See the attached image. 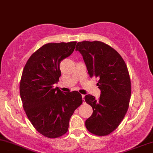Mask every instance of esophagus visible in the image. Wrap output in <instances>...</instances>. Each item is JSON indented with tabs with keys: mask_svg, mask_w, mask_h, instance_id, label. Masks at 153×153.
Instances as JSON below:
<instances>
[{
	"mask_svg": "<svg viewBox=\"0 0 153 153\" xmlns=\"http://www.w3.org/2000/svg\"><path fill=\"white\" fill-rule=\"evenodd\" d=\"M82 97L83 103H85V100H84V97H85V95H82Z\"/></svg>",
	"mask_w": 153,
	"mask_h": 153,
	"instance_id": "esophagus-1",
	"label": "esophagus"
}]
</instances>
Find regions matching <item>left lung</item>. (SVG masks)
<instances>
[{"mask_svg":"<svg viewBox=\"0 0 153 153\" xmlns=\"http://www.w3.org/2000/svg\"><path fill=\"white\" fill-rule=\"evenodd\" d=\"M90 77L99 79L97 86L101 96L86 95L85 101L93 108L86 120L90 133L105 136L115 131L125 117L131 95V83L127 66L119 53L100 41L77 43Z\"/></svg>","mask_w":153,"mask_h":153,"instance_id":"left-lung-1","label":"left lung"}]
</instances>
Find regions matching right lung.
<instances>
[{"label":"right lung","instance_id":"add662e5","mask_svg":"<svg viewBox=\"0 0 153 153\" xmlns=\"http://www.w3.org/2000/svg\"><path fill=\"white\" fill-rule=\"evenodd\" d=\"M76 42L48 43L30 56L20 83L22 106L28 119L40 134L56 138L68 131L74 112L82 104L78 91L63 93L54 84L61 76V61L70 56Z\"/></svg>","mask_w":153,"mask_h":153}]
</instances>
